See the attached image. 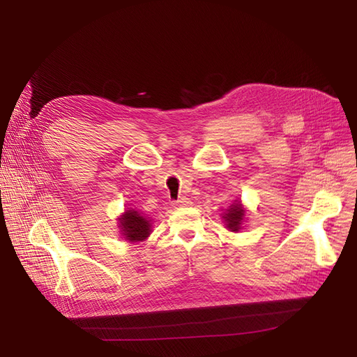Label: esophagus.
Segmentation results:
<instances>
[{
  "label": "esophagus",
  "mask_w": 357,
  "mask_h": 357,
  "mask_svg": "<svg viewBox=\"0 0 357 357\" xmlns=\"http://www.w3.org/2000/svg\"><path fill=\"white\" fill-rule=\"evenodd\" d=\"M190 204H192L190 199L186 197H181L177 201H172V205H174V207H186V205H190Z\"/></svg>",
  "instance_id": "esophagus-1"
}]
</instances>
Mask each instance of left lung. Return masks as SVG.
<instances>
[{
  "mask_svg": "<svg viewBox=\"0 0 357 357\" xmlns=\"http://www.w3.org/2000/svg\"><path fill=\"white\" fill-rule=\"evenodd\" d=\"M243 218H244V210L241 207V204L240 202L232 204L228 213L223 215V219L226 222V228H229L231 231H238Z\"/></svg>",
  "mask_w": 357,
  "mask_h": 357,
  "instance_id": "8db88e82",
  "label": "left lung"
}]
</instances>
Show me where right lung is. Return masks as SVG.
Instances as JSON below:
<instances>
[{"label":"right lung","instance_id":"add662e5","mask_svg":"<svg viewBox=\"0 0 357 357\" xmlns=\"http://www.w3.org/2000/svg\"><path fill=\"white\" fill-rule=\"evenodd\" d=\"M119 226H121L125 238L132 243L143 241L150 235V222L135 210H126Z\"/></svg>","mask_w":357,"mask_h":357}]
</instances>
